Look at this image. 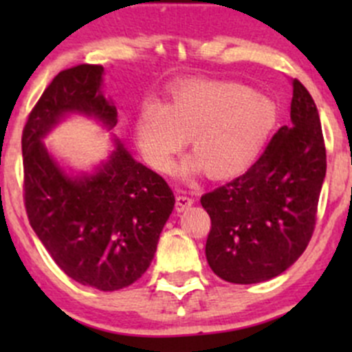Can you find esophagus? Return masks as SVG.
Segmentation results:
<instances>
[{
	"label": "esophagus",
	"mask_w": 352,
	"mask_h": 352,
	"mask_svg": "<svg viewBox=\"0 0 352 352\" xmlns=\"http://www.w3.org/2000/svg\"><path fill=\"white\" fill-rule=\"evenodd\" d=\"M192 204H194L192 197L187 196L186 192H179V196H177V199H175V209H177V211H179V212L184 211V209L190 208Z\"/></svg>",
	"instance_id": "esophagus-1"
}]
</instances>
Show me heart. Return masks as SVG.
<instances>
[{
	"mask_svg": "<svg viewBox=\"0 0 352 352\" xmlns=\"http://www.w3.org/2000/svg\"><path fill=\"white\" fill-rule=\"evenodd\" d=\"M278 122L269 98L226 81H197L172 94L165 107L146 104L134 134L141 155L158 172H168L189 138L192 156L177 166L184 179L206 170L211 179L240 175L261 155Z\"/></svg>",
	"mask_w": 352,
	"mask_h": 352,
	"instance_id": "1",
	"label": "heart"
}]
</instances>
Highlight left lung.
<instances>
[{"label": "left lung", "mask_w": 352, "mask_h": 352, "mask_svg": "<svg viewBox=\"0 0 352 352\" xmlns=\"http://www.w3.org/2000/svg\"><path fill=\"white\" fill-rule=\"evenodd\" d=\"M325 170L317 105L293 80L289 126L272 136L243 175L201 197L211 218L206 258L212 272L254 285L291 267L314 235Z\"/></svg>", "instance_id": "8db88e82"}]
</instances>
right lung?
Segmentation results:
<instances>
[{"label": "right lung", "instance_id": "1", "mask_svg": "<svg viewBox=\"0 0 352 352\" xmlns=\"http://www.w3.org/2000/svg\"><path fill=\"white\" fill-rule=\"evenodd\" d=\"M102 74L98 65L61 71L32 109L22 134L23 199L35 235L65 274L116 291L150 267L175 197L119 140L107 162L80 175L66 173L45 148L42 140L67 113L116 126L117 109L102 94Z\"/></svg>", "mask_w": 352, "mask_h": 352}]
</instances>
